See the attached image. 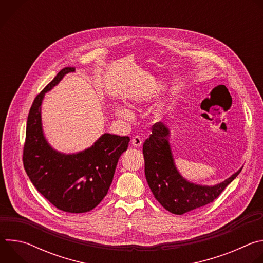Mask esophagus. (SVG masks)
<instances>
[{"label":"esophagus","mask_w":263,"mask_h":263,"mask_svg":"<svg viewBox=\"0 0 263 263\" xmlns=\"http://www.w3.org/2000/svg\"><path fill=\"white\" fill-rule=\"evenodd\" d=\"M131 143H132V145L134 147H139L142 144V139L139 136H134L132 138V140H131Z\"/></svg>","instance_id":"esophagus-1"}]
</instances>
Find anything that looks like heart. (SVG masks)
<instances>
[{"label":"heart","instance_id":"obj_1","mask_svg":"<svg viewBox=\"0 0 263 263\" xmlns=\"http://www.w3.org/2000/svg\"><path fill=\"white\" fill-rule=\"evenodd\" d=\"M116 114H117V116H119L120 118H123V119L128 120V119L132 118V112L129 109H127L123 106H117L116 107Z\"/></svg>","mask_w":263,"mask_h":263}]
</instances>
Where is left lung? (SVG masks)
Listing matches in <instances>:
<instances>
[{
    "label": "left lung",
    "instance_id": "obj_1",
    "mask_svg": "<svg viewBox=\"0 0 263 263\" xmlns=\"http://www.w3.org/2000/svg\"><path fill=\"white\" fill-rule=\"evenodd\" d=\"M170 135V129L163 123L153 125L152 134L142 146L144 174L155 199L170 212L181 215L213 202L242 167L213 186L192 183L181 176L175 165Z\"/></svg>",
    "mask_w": 263,
    "mask_h": 263
}]
</instances>
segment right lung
Returning a JSON list of instances; mask_svg holds the SVG:
<instances>
[{"label":"right lung","instance_id":"right-lung-1","mask_svg":"<svg viewBox=\"0 0 263 263\" xmlns=\"http://www.w3.org/2000/svg\"><path fill=\"white\" fill-rule=\"evenodd\" d=\"M71 71L74 67L62 68L35 98L27 121L23 162L35 189L51 204L65 212L83 213L97 207L107 195L130 138L105 133L90 147L76 154L60 153L50 145L43 131V100Z\"/></svg>","mask_w":263,"mask_h":263}]
</instances>
